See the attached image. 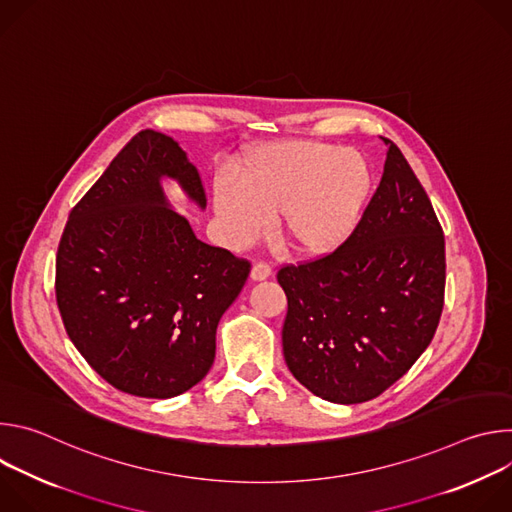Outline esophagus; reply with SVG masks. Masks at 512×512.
<instances>
[{"label": "esophagus", "mask_w": 512, "mask_h": 512, "mask_svg": "<svg viewBox=\"0 0 512 512\" xmlns=\"http://www.w3.org/2000/svg\"><path fill=\"white\" fill-rule=\"evenodd\" d=\"M271 275V267L267 263H255L251 267V279L253 281H265Z\"/></svg>", "instance_id": "34e87169"}]
</instances>
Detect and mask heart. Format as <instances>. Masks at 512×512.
<instances>
[{"mask_svg": "<svg viewBox=\"0 0 512 512\" xmlns=\"http://www.w3.org/2000/svg\"><path fill=\"white\" fill-rule=\"evenodd\" d=\"M235 182H216L212 192L214 214L231 247L259 241L269 218L277 216L279 239L291 253L322 257L354 231L371 190V168L358 150L285 139L249 150Z\"/></svg>", "mask_w": 512, "mask_h": 512, "instance_id": "b5f03b06", "label": "heart"}]
</instances>
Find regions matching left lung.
<instances>
[{"label":"left lung","mask_w":512,"mask_h":512,"mask_svg":"<svg viewBox=\"0 0 512 512\" xmlns=\"http://www.w3.org/2000/svg\"><path fill=\"white\" fill-rule=\"evenodd\" d=\"M385 143L381 184L346 243L277 273L287 296V369L340 405L371 401L399 381L444 308V231L401 150Z\"/></svg>","instance_id":"left-lung-1"}]
</instances>
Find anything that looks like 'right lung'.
<instances>
[{
  "instance_id": "1",
  "label": "right lung",
  "mask_w": 512,
  "mask_h": 512,
  "mask_svg": "<svg viewBox=\"0 0 512 512\" xmlns=\"http://www.w3.org/2000/svg\"><path fill=\"white\" fill-rule=\"evenodd\" d=\"M162 180L206 208L196 166L164 133L139 131L70 210L56 255L68 338L115 389L170 399L200 383L216 326L251 265L196 239Z\"/></svg>"
}]
</instances>
